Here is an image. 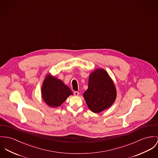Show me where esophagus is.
Here are the masks:
<instances>
[{"instance_id": "obj_1", "label": "esophagus", "mask_w": 158, "mask_h": 158, "mask_svg": "<svg viewBox=\"0 0 158 158\" xmlns=\"http://www.w3.org/2000/svg\"><path fill=\"white\" fill-rule=\"evenodd\" d=\"M73 94H74V95H75V96H78V95H79V92H77V91H74V92H73Z\"/></svg>"}]
</instances>
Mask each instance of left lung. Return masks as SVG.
<instances>
[{"mask_svg":"<svg viewBox=\"0 0 158 158\" xmlns=\"http://www.w3.org/2000/svg\"><path fill=\"white\" fill-rule=\"evenodd\" d=\"M83 96L88 107L94 113H100L112 105L116 99V92L106 71L97 69L90 75L88 89Z\"/></svg>","mask_w":158,"mask_h":158,"instance_id":"left-lung-1","label":"left lung"}]
</instances>
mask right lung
<instances>
[{"instance_id": "add662e5", "label": "right lung", "mask_w": 158, "mask_h": 158, "mask_svg": "<svg viewBox=\"0 0 158 158\" xmlns=\"http://www.w3.org/2000/svg\"><path fill=\"white\" fill-rule=\"evenodd\" d=\"M43 100L51 107L60 106L66 99L72 95L71 90L62 81L48 75L45 78L42 87Z\"/></svg>"}]
</instances>
